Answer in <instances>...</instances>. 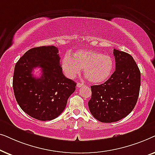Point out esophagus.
<instances>
[{
  "label": "esophagus",
  "instance_id": "esophagus-1",
  "mask_svg": "<svg viewBox=\"0 0 155 155\" xmlns=\"http://www.w3.org/2000/svg\"><path fill=\"white\" fill-rule=\"evenodd\" d=\"M83 85H84V83H81V82H78V84H77L78 87H81L83 86Z\"/></svg>",
  "mask_w": 155,
  "mask_h": 155
}]
</instances>
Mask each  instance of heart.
Returning a JSON list of instances; mask_svg holds the SVG:
<instances>
[{
    "instance_id": "obj_1",
    "label": "heart",
    "mask_w": 155,
    "mask_h": 155,
    "mask_svg": "<svg viewBox=\"0 0 155 155\" xmlns=\"http://www.w3.org/2000/svg\"><path fill=\"white\" fill-rule=\"evenodd\" d=\"M61 68L68 78L73 79L82 69L91 82H104L111 76L114 68V60L111 56L94 50L80 49L72 57L65 55L61 61Z\"/></svg>"
}]
</instances>
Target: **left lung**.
<instances>
[{"instance_id": "left-lung-1", "label": "left lung", "mask_w": 155, "mask_h": 155, "mask_svg": "<svg viewBox=\"0 0 155 155\" xmlns=\"http://www.w3.org/2000/svg\"><path fill=\"white\" fill-rule=\"evenodd\" d=\"M116 71L104 83L91 86L88 107L92 116L103 123L118 121L136 104L140 87V71L130 54L114 49Z\"/></svg>"}]
</instances>
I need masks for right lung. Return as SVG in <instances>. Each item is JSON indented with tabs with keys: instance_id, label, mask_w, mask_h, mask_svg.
<instances>
[{
	"instance_id": "1",
	"label": "right lung",
	"mask_w": 155,
	"mask_h": 155,
	"mask_svg": "<svg viewBox=\"0 0 155 155\" xmlns=\"http://www.w3.org/2000/svg\"><path fill=\"white\" fill-rule=\"evenodd\" d=\"M56 46H40L27 51L15 66L14 94L22 111L39 120H51L64 111L76 83L63 75ZM41 67L42 76L33 77Z\"/></svg>"
}]
</instances>
